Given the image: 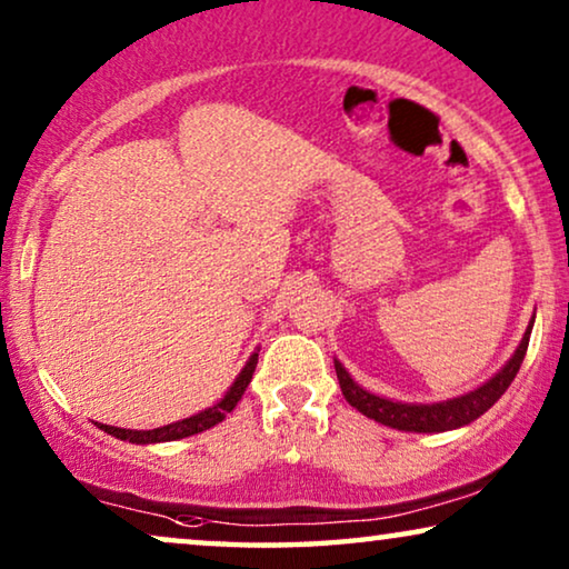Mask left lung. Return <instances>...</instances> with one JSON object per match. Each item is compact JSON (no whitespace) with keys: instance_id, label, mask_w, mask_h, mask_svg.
Returning <instances> with one entry per match:
<instances>
[{"instance_id":"1","label":"left lung","mask_w":569,"mask_h":569,"mask_svg":"<svg viewBox=\"0 0 569 569\" xmlns=\"http://www.w3.org/2000/svg\"><path fill=\"white\" fill-rule=\"evenodd\" d=\"M533 321H536V313L531 316V323H528V329L523 333V339H520L516 352H512L510 360L505 362L502 368L487 380V383H481L479 388H473V391L453 396V399H446V401L407 403V401L386 399V396L370 393L368 388L355 383V378L349 376L347 368L339 360H333V368H337V378H339V386H341V393H345V399L368 419H376V422H380V425L393 427V430H403V432L458 430V427H466V425H471L473 419H479L487 409H492L497 399L508 391L512 378L518 376L520 365H523Z\"/></svg>"}]
</instances>
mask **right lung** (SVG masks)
Instances as JSON below:
<instances>
[{
    "label": "right lung",
    "instance_id": "1",
    "mask_svg": "<svg viewBox=\"0 0 569 569\" xmlns=\"http://www.w3.org/2000/svg\"><path fill=\"white\" fill-rule=\"evenodd\" d=\"M256 362H259V349H256V352L248 357L243 370L238 372V378L232 380L228 393H224L220 401L212 403L209 409H201L199 415H191V417L181 419V422H173V425H166V427H154V430H123V427L100 425V430L113 435V438H119V440L137 442V446H150V442H170V440L191 438V435H197V432H204V430H209V427L220 425L222 419L238 407V401L243 399L248 383H251Z\"/></svg>",
    "mask_w": 569,
    "mask_h": 569
}]
</instances>
